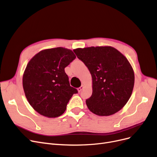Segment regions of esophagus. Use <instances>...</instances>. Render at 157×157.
Returning a JSON list of instances; mask_svg holds the SVG:
<instances>
[{"label":"esophagus","instance_id":"esophagus-1","mask_svg":"<svg viewBox=\"0 0 157 157\" xmlns=\"http://www.w3.org/2000/svg\"><path fill=\"white\" fill-rule=\"evenodd\" d=\"M84 87V85H82L80 87H78V89H77V90H78V91L80 93L82 90V89H83V88Z\"/></svg>","mask_w":157,"mask_h":157}]
</instances>
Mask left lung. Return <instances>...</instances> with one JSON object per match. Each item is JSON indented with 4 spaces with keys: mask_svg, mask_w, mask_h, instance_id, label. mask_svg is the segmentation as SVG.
Here are the masks:
<instances>
[{
    "mask_svg": "<svg viewBox=\"0 0 157 157\" xmlns=\"http://www.w3.org/2000/svg\"><path fill=\"white\" fill-rule=\"evenodd\" d=\"M73 52L92 77V95L86 101L89 110L100 116L120 110L130 99L135 81L128 59L109 46L78 48Z\"/></svg>",
    "mask_w": 157,
    "mask_h": 157,
    "instance_id": "8db88e82",
    "label": "left lung"
}]
</instances>
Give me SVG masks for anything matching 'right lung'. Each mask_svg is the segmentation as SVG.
<instances>
[{
    "instance_id": "right-lung-1",
    "label": "right lung",
    "mask_w": 157,
    "mask_h": 157,
    "mask_svg": "<svg viewBox=\"0 0 157 157\" xmlns=\"http://www.w3.org/2000/svg\"><path fill=\"white\" fill-rule=\"evenodd\" d=\"M76 58L72 50L57 47L43 50L28 63L22 78L26 98L40 114L62 115L75 88L70 86L64 68Z\"/></svg>"
}]
</instances>
